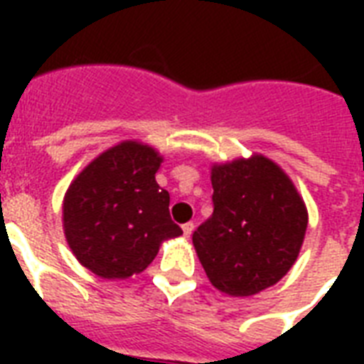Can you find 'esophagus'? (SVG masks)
<instances>
[{"mask_svg":"<svg viewBox=\"0 0 364 364\" xmlns=\"http://www.w3.org/2000/svg\"><path fill=\"white\" fill-rule=\"evenodd\" d=\"M183 234H185V236H191V234H193V230H194V223H185V225H183Z\"/></svg>","mask_w":364,"mask_h":364,"instance_id":"esophagus-1","label":"esophagus"}]
</instances>
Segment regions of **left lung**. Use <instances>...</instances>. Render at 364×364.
Returning a JSON list of instances; mask_svg holds the SVG:
<instances>
[{
  "label": "left lung",
  "instance_id": "left-lung-1",
  "mask_svg": "<svg viewBox=\"0 0 364 364\" xmlns=\"http://www.w3.org/2000/svg\"><path fill=\"white\" fill-rule=\"evenodd\" d=\"M213 213L193 234L210 282L249 296L282 279L308 227L304 202L272 160L253 156L213 166Z\"/></svg>",
  "mask_w": 364,
  "mask_h": 364
}]
</instances>
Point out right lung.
Listing matches in <instances>:
<instances>
[{
  "label": "right lung",
  "mask_w": 364,
  "mask_h": 364,
  "mask_svg": "<svg viewBox=\"0 0 364 364\" xmlns=\"http://www.w3.org/2000/svg\"><path fill=\"white\" fill-rule=\"evenodd\" d=\"M154 149L124 141L92 160L64 198V230L85 268L104 279H124L147 268L162 240L181 236L171 221L170 194L154 173Z\"/></svg>",
  "instance_id": "right-lung-1"
}]
</instances>
